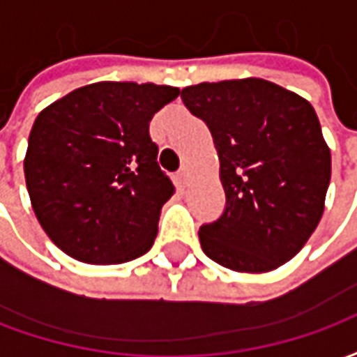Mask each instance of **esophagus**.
Returning <instances> with one entry per match:
<instances>
[{"instance_id": "obj_1", "label": "esophagus", "mask_w": 357, "mask_h": 357, "mask_svg": "<svg viewBox=\"0 0 357 357\" xmlns=\"http://www.w3.org/2000/svg\"><path fill=\"white\" fill-rule=\"evenodd\" d=\"M178 178H179V181H183V183H187V181H189V166H185V164H183V166L179 168Z\"/></svg>"}]
</instances>
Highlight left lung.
Segmentation results:
<instances>
[{
  "instance_id": "8db88e82",
  "label": "left lung",
  "mask_w": 357,
  "mask_h": 357,
  "mask_svg": "<svg viewBox=\"0 0 357 357\" xmlns=\"http://www.w3.org/2000/svg\"><path fill=\"white\" fill-rule=\"evenodd\" d=\"M208 126L225 210L199 231L204 255L241 273H266L298 255L315 231L331 181V151L314 107L262 78L181 89Z\"/></svg>"
}]
</instances>
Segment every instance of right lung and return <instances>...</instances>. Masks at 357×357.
Wrapping results in <instances>:
<instances>
[{
	"mask_svg": "<svg viewBox=\"0 0 357 357\" xmlns=\"http://www.w3.org/2000/svg\"><path fill=\"white\" fill-rule=\"evenodd\" d=\"M178 88L97 82L38 114L24 178L38 222L55 245L86 264H124L155 243L174 183L156 162L149 122Z\"/></svg>",
	"mask_w": 357,
	"mask_h": 357,
	"instance_id": "1",
	"label": "right lung"
}]
</instances>
